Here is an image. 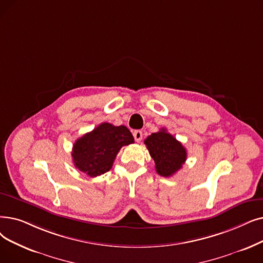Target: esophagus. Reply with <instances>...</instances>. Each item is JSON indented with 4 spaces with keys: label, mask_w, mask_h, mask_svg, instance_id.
Wrapping results in <instances>:
<instances>
[{
    "label": "esophagus",
    "mask_w": 263,
    "mask_h": 263,
    "mask_svg": "<svg viewBox=\"0 0 263 263\" xmlns=\"http://www.w3.org/2000/svg\"><path fill=\"white\" fill-rule=\"evenodd\" d=\"M133 136H134L135 142L140 143V142L142 141V139H143V133H142V131H140V130H136V131L133 132Z\"/></svg>",
    "instance_id": "obj_1"
}]
</instances>
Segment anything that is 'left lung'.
Returning a JSON list of instances; mask_svg holds the SVG:
<instances>
[{"instance_id": "left-lung-1", "label": "left lung", "mask_w": 263, "mask_h": 263, "mask_svg": "<svg viewBox=\"0 0 263 263\" xmlns=\"http://www.w3.org/2000/svg\"><path fill=\"white\" fill-rule=\"evenodd\" d=\"M144 143L154 159L159 175L164 177L174 175L186 161L187 152L185 147L165 129L153 133Z\"/></svg>"}]
</instances>
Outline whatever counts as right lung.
I'll list each match as a JSON object with an SVG mask.
<instances>
[{"label":"right lung","mask_w":263,"mask_h":263,"mask_svg":"<svg viewBox=\"0 0 263 263\" xmlns=\"http://www.w3.org/2000/svg\"><path fill=\"white\" fill-rule=\"evenodd\" d=\"M132 143L134 138L127 127L103 122L74 143V165L90 177L102 175L111 168L120 148Z\"/></svg>","instance_id":"obj_1"}]
</instances>
